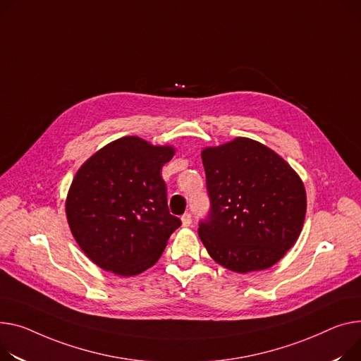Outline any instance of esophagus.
Returning <instances> with one entry per match:
<instances>
[{
    "label": "esophagus",
    "instance_id": "esophagus-1",
    "mask_svg": "<svg viewBox=\"0 0 361 361\" xmlns=\"http://www.w3.org/2000/svg\"><path fill=\"white\" fill-rule=\"evenodd\" d=\"M191 222H193V219H191V214H190V213H184V214L181 216V224H183V226H190Z\"/></svg>",
    "mask_w": 361,
    "mask_h": 361
}]
</instances>
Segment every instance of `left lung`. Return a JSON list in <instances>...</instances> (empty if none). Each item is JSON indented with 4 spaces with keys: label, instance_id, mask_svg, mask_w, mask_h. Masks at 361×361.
<instances>
[{
    "label": "left lung",
    "instance_id": "1",
    "mask_svg": "<svg viewBox=\"0 0 361 361\" xmlns=\"http://www.w3.org/2000/svg\"><path fill=\"white\" fill-rule=\"evenodd\" d=\"M202 159L210 209L199 236L209 255L235 273L270 269L300 235L302 180L280 155L248 137L204 148Z\"/></svg>",
    "mask_w": 361,
    "mask_h": 361
}]
</instances>
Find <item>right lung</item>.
Segmentation results:
<instances>
[{
	"label": "right lung",
	"mask_w": 361,
	"mask_h": 361,
	"mask_svg": "<svg viewBox=\"0 0 361 361\" xmlns=\"http://www.w3.org/2000/svg\"><path fill=\"white\" fill-rule=\"evenodd\" d=\"M174 152L125 136L88 158L72 180L65 204L71 232L103 270L125 277L148 270L180 228L161 177Z\"/></svg>",
	"instance_id": "add662e5"
}]
</instances>
